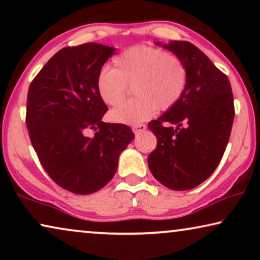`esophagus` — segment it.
<instances>
[{
	"label": "esophagus",
	"mask_w": 260,
	"mask_h": 260,
	"mask_svg": "<svg viewBox=\"0 0 260 260\" xmlns=\"http://www.w3.org/2000/svg\"><path fill=\"white\" fill-rule=\"evenodd\" d=\"M145 129H147V125H145V124H136V125L133 126V131H134L135 135L143 133Z\"/></svg>",
	"instance_id": "1"
}]
</instances>
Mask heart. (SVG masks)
I'll list each match as a JSON object with an SVG mask.
<instances>
[{"instance_id": "heart-1", "label": "heart", "mask_w": 260, "mask_h": 260, "mask_svg": "<svg viewBox=\"0 0 260 260\" xmlns=\"http://www.w3.org/2000/svg\"><path fill=\"white\" fill-rule=\"evenodd\" d=\"M113 69L102 71L97 91L105 104L116 105L125 97L127 85L133 87L134 101L110 111L115 123L136 125L150 119L158 110L172 109L187 86V69L176 55L159 48L135 46L113 59Z\"/></svg>"}]
</instances>
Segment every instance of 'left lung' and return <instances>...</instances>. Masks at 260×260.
<instances>
[{"mask_svg": "<svg viewBox=\"0 0 260 260\" xmlns=\"http://www.w3.org/2000/svg\"><path fill=\"white\" fill-rule=\"evenodd\" d=\"M182 60L187 86L172 109L148 124L157 138L149 155L156 180L173 190H188L207 180L221 161L234 119L229 78L188 41L156 42Z\"/></svg>", "mask_w": 260, "mask_h": 260, "instance_id": "obj_1", "label": "left lung"}]
</instances>
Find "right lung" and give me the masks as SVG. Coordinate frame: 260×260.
Wrapping results in <instances>:
<instances>
[{
    "mask_svg": "<svg viewBox=\"0 0 260 260\" xmlns=\"http://www.w3.org/2000/svg\"><path fill=\"white\" fill-rule=\"evenodd\" d=\"M115 51L94 42L60 49L28 90L26 124L34 150L49 177L74 194L106 186L135 137L127 125L102 120L108 106L97 79ZM88 128L98 131L94 138L86 136Z\"/></svg>",
    "mask_w": 260,
    "mask_h": 260,
    "instance_id": "obj_1",
    "label": "right lung"
}]
</instances>
